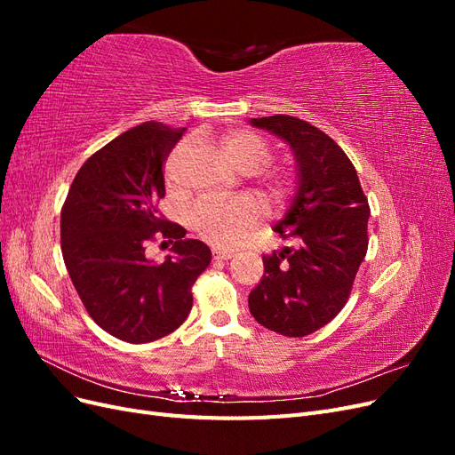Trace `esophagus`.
Instances as JSON below:
<instances>
[{
	"mask_svg": "<svg viewBox=\"0 0 455 455\" xmlns=\"http://www.w3.org/2000/svg\"><path fill=\"white\" fill-rule=\"evenodd\" d=\"M231 256H233L231 251L218 249V246H214V249H212V258H214V259H229Z\"/></svg>",
	"mask_w": 455,
	"mask_h": 455,
	"instance_id": "34e87169",
	"label": "esophagus"
}]
</instances>
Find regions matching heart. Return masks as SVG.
Segmentation results:
<instances>
[{"label":"heart","instance_id":"obj_1","mask_svg":"<svg viewBox=\"0 0 455 455\" xmlns=\"http://www.w3.org/2000/svg\"><path fill=\"white\" fill-rule=\"evenodd\" d=\"M222 148L229 163L243 174H254L271 157L269 144L259 134L244 129L229 131L222 136ZM292 178L275 174L264 186V197L269 201H283L292 191ZM259 216L256 201L251 197H237L229 201H203L191 211L189 222L197 235L216 246L237 244Z\"/></svg>","mask_w":455,"mask_h":455}]
</instances>
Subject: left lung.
Returning a JSON list of instances; mask_svg holds the SVG:
<instances>
[{"mask_svg": "<svg viewBox=\"0 0 455 455\" xmlns=\"http://www.w3.org/2000/svg\"><path fill=\"white\" fill-rule=\"evenodd\" d=\"M249 123L281 139L296 164L291 206L273 228L294 246L264 256L249 309L261 326L301 338L346 306L368 249L370 206L353 163L328 134L292 116Z\"/></svg>", "mask_w": 455, "mask_h": 455, "instance_id": "8db88e82", "label": "left lung"}]
</instances>
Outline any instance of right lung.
Listing matches in <instances>:
<instances>
[{
  "instance_id": "add662e5",
  "label": "right lung",
  "mask_w": 455,
  "mask_h": 455,
  "mask_svg": "<svg viewBox=\"0 0 455 455\" xmlns=\"http://www.w3.org/2000/svg\"><path fill=\"white\" fill-rule=\"evenodd\" d=\"M184 132L154 121L123 132L85 161L62 206V256L76 291L96 324L129 343L159 339L188 319L191 284L212 258L157 212L163 163ZM156 232L175 241L161 265L145 256Z\"/></svg>"
}]
</instances>
